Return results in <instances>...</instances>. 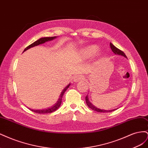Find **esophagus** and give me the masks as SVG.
Here are the masks:
<instances>
[{"label":"esophagus","mask_w":148,"mask_h":148,"mask_svg":"<svg viewBox=\"0 0 148 148\" xmlns=\"http://www.w3.org/2000/svg\"><path fill=\"white\" fill-rule=\"evenodd\" d=\"M84 79V77L82 75H77L75 76V77L73 78V81L75 82H78L79 81H81V80H83Z\"/></svg>","instance_id":"34e87169"}]
</instances>
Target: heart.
Instances as JSON below:
<instances>
[{"instance_id": "heart-1", "label": "heart", "mask_w": 148, "mask_h": 148, "mask_svg": "<svg viewBox=\"0 0 148 148\" xmlns=\"http://www.w3.org/2000/svg\"><path fill=\"white\" fill-rule=\"evenodd\" d=\"M97 47L96 46H89L86 49V50L84 51V53H86V55H93L97 52Z\"/></svg>"}]
</instances>
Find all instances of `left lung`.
I'll use <instances>...</instances> for the list:
<instances>
[{"instance_id":"obj_1","label":"left lung","mask_w":148,"mask_h":148,"mask_svg":"<svg viewBox=\"0 0 148 148\" xmlns=\"http://www.w3.org/2000/svg\"><path fill=\"white\" fill-rule=\"evenodd\" d=\"M110 48H111V49H112V52H113L114 53H115V54L121 55V56H123V57H125L127 58V56H126V55L125 54V53H124L123 51H122L121 50H120V49H119L118 48L116 47L115 46H114L112 43H110ZM86 102L87 106L89 107V108L93 110L98 112H112V111H114V110H116V109H112V110H103V109H98V108H97V107H96L95 106H94L91 104V103L90 102H89V99H88V95L86 96Z\"/></svg>"}]
</instances>
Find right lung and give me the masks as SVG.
<instances>
[{
  "mask_svg": "<svg viewBox=\"0 0 148 148\" xmlns=\"http://www.w3.org/2000/svg\"><path fill=\"white\" fill-rule=\"evenodd\" d=\"M57 37L56 36H53V37H46V38H40L39 39L37 40L36 41H35L34 42L32 43L31 44H30L29 46H28V47H26L23 52L26 51V50H28V49L31 48L33 47L34 46H36L39 45V44H43L44 42H46L47 41H51V40H53V39H56ZM70 86V83H69L67 86L63 89V91H62L60 95L59 96V99H58L57 102L56 103V104L52 106L51 107H49L47 109H41V110H33V109H30L31 110H32L33 112L35 113H37V114H48V113H52L53 112L56 111L57 109H59V107L61 105V103H62V97H63L64 95L65 92L66 91V90L67 89L69 88V87Z\"/></svg>",
  "mask_w": 148,
  "mask_h": 148,
  "instance_id": "1",
  "label": "right lung"
}]
</instances>
